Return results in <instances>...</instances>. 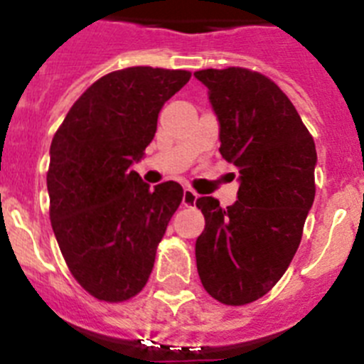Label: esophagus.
I'll use <instances>...</instances> for the list:
<instances>
[{
  "label": "esophagus",
  "instance_id": "1",
  "mask_svg": "<svg viewBox=\"0 0 364 364\" xmlns=\"http://www.w3.org/2000/svg\"><path fill=\"white\" fill-rule=\"evenodd\" d=\"M198 193L193 192L192 188H185L183 190V205L185 206H193L196 205V201H198Z\"/></svg>",
  "mask_w": 364,
  "mask_h": 364
}]
</instances>
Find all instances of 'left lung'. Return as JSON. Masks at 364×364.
Listing matches in <instances>:
<instances>
[{
    "label": "left lung",
    "mask_w": 364,
    "mask_h": 364,
    "mask_svg": "<svg viewBox=\"0 0 364 364\" xmlns=\"http://www.w3.org/2000/svg\"><path fill=\"white\" fill-rule=\"evenodd\" d=\"M219 120V152L239 168L228 208L199 198L205 232L196 240L203 287L226 305L271 291L300 246L314 203L318 161L311 132L293 102L266 75L246 68L196 71Z\"/></svg>",
    "instance_id": "left-lung-1"
}]
</instances>
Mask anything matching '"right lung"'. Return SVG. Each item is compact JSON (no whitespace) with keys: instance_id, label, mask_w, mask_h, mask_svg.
I'll return each instance as SVG.
<instances>
[{"instance_id":"1","label":"right lung","mask_w":364,"mask_h":364,"mask_svg":"<svg viewBox=\"0 0 364 364\" xmlns=\"http://www.w3.org/2000/svg\"><path fill=\"white\" fill-rule=\"evenodd\" d=\"M185 70L111 71L71 105L50 147V220L75 280L102 301H125L147 284L156 247L183 201L179 183L154 190L129 171L154 138L163 104Z\"/></svg>"}]
</instances>
